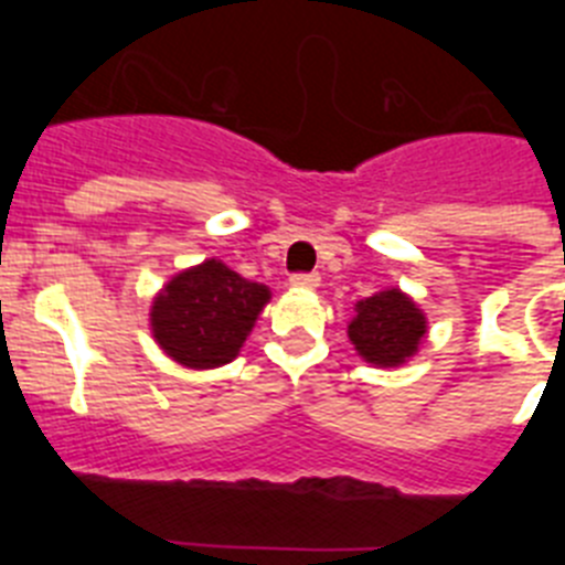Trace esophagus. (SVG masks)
Instances as JSON below:
<instances>
[{
  "label": "esophagus",
  "mask_w": 565,
  "mask_h": 565,
  "mask_svg": "<svg viewBox=\"0 0 565 565\" xmlns=\"http://www.w3.org/2000/svg\"><path fill=\"white\" fill-rule=\"evenodd\" d=\"M294 288H317L319 286V274H294L291 277Z\"/></svg>",
  "instance_id": "34e87169"
}]
</instances>
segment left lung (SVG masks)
<instances>
[{
    "label": "left lung",
    "instance_id": "1",
    "mask_svg": "<svg viewBox=\"0 0 565 565\" xmlns=\"http://www.w3.org/2000/svg\"><path fill=\"white\" fill-rule=\"evenodd\" d=\"M427 322L424 313L398 288L373 294L356 306V317L348 326V337L359 356L379 367H396L418 351Z\"/></svg>",
    "mask_w": 565,
    "mask_h": 565
}]
</instances>
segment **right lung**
Masks as SVG:
<instances>
[{"label":"right lung","instance_id":"obj_1","mask_svg":"<svg viewBox=\"0 0 565 565\" xmlns=\"http://www.w3.org/2000/svg\"><path fill=\"white\" fill-rule=\"evenodd\" d=\"M268 297L266 286L206 259L154 297L152 333L174 362L198 371L221 367L237 356Z\"/></svg>","mask_w":565,"mask_h":565}]
</instances>
